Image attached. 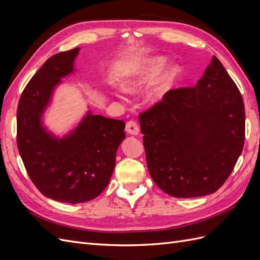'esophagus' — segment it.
Segmentation results:
<instances>
[{
    "instance_id": "obj_1",
    "label": "esophagus",
    "mask_w": 260,
    "mask_h": 260,
    "mask_svg": "<svg viewBox=\"0 0 260 260\" xmlns=\"http://www.w3.org/2000/svg\"><path fill=\"white\" fill-rule=\"evenodd\" d=\"M125 131H127L129 135H132V136H138L139 132H140V129H139V125L136 121L133 120H130L127 122V124H125Z\"/></svg>"
}]
</instances>
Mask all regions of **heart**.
I'll list each match as a JSON object with an SVG mask.
<instances>
[{
    "instance_id": "heart-1",
    "label": "heart",
    "mask_w": 260,
    "mask_h": 260,
    "mask_svg": "<svg viewBox=\"0 0 260 260\" xmlns=\"http://www.w3.org/2000/svg\"><path fill=\"white\" fill-rule=\"evenodd\" d=\"M167 64L168 58L166 56H156L145 60L143 64L136 67L135 70L122 78L121 89L130 94L139 93L161 74ZM181 76H182V69L179 65L169 66L161 78L157 93L161 95L162 93L170 90L180 80ZM117 96L122 99L120 95Z\"/></svg>"
}]
</instances>
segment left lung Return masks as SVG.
<instances>
[{
    "instance_id": "obj_1",
    "label": "left lung",
    "mask_w": 260,
    "mask_h": 260,
    "mask_svg": "<svg viewBox=\"0 0 260 260\" xmlns=\"http://www.w3.org/2000/svg\"><path fill=\"white\" fill-rule=\"evenodd\" d=\"M139 119L149 175L174 198L215 193L245 140L242 95L216 56L194 88L168 91Z\"/></svg>"
}]
</instances>
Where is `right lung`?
Wrapping results in <instances>:
<instances>
[{
    "label": "right lung",
    "mask_w": 260,
    "mask_h": 260,
    "mask_svg": "<svg viewBox=\"0 0 260 260\" xmlns=\"http://www.w3.org/2000/svg\"><path fill=\"white\" fill-rule=\"evenodd\" d=\"M80 48L55 54L31 78L17 108V146L28 176L44 196L77 204L95 199L108 185L124 122L88 111L61 138L43 115L61 79L76 72Z\"/></svg>",
    "instance_id": "1"
}]
</instances>
